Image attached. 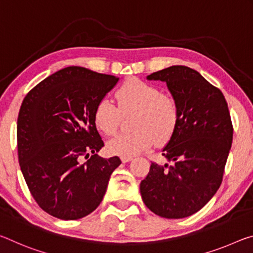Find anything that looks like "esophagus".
I'll return each mask as SVG.
<instances>
[{
  "label": "esophagus",
  "instance_id": "esophagus-1",
  "mask_svg": "<svg viewBox=\"0 0 253 253\" xmlns=\"http://www.w3.org/2000/svg\"><path fill=\"white\" fill-rule=\"evenodd\" d=\"M132 159H133V157H131V156H121V160H122V163H129V161H131Z\"/></svg>",
  "mask_w": 253,
  "mask_h": 253
}]
</instances>
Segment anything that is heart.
Wrapping results in <instances>:
<instances>
[{"label":"heart","instance_id":"obj_1","mask_svg":"<svg viewBox=\"0 0 253 253\" xmlns=\"http://www.w3.org/2000/svg\"><path fill=\"white\" fill-rule=\"evenodd\" d=\"M115 96L119 107L109 98H102L95 107L97 129L105 135H114L121 124L122 114L135 113L132 119L134 131L112 139L107 144L112 154L133 156L155 141L165 144L170 140L179 121V109L171 96L138 78L124 82Z\"/></svg>","mask_w":253,"mask_h":253}]
</instances>
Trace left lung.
<instances>
[{
  "label": "left lung",
  "instance_id": "obj_1",
  "mask_svg": "<svg viewBox=\"0 0 253 253\" xmlns=\"http://www.w3.org/2000/svg\"><path fill=\"white\" fill-rule=\"evenodd\" d=\"M147 80L167 84L179 121L163 149L172 165L152 163L140 193L151 212L184 218L204 208L220 188L233 138L229 107L220 89L186 66H171Z\"/></svg>",
  "mask_w": 253,
  "mask_h": 253
}]
</instances>
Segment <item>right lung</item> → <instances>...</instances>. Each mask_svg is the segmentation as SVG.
<instances>
[{
  "label": "right lung",
  "instance_id": "right-lung-1",
  "mask_svg": "<svg viewBox=\"0 0 253 253\" xmlns=\"http://www.w3.org/2000/svg\"><path fill=\"white\" fill-rule=\"evenodd\" d=\"M118 82L70 66L40 82L23 99L16 126L20 167L37 204L52 216L70 221L92 213L121 164L119 157L97 156L104 142L94 120L97 103Z\"/></svg>",
  "mask_w": 253,
  "mask_h": 253
}]
</instances>
